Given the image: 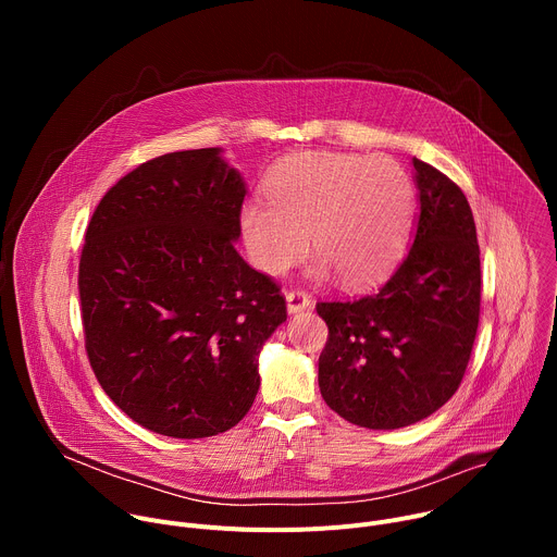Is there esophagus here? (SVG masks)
Returning <instances> with one entry per match:
<instances>
[{
  "mask_svg": "<svg viewBox=\"0 0 557 557\" xmlns=\"http://www.w3.org/2000/svg\"><path fill=\"white\" fill-rule=\"evenodd\" d=\"M310 306H312V299L308 297L306 290L295 288V290L286 293V308H288V312H301V310H306Z\"/></svg>",
  "mask_w": 557,
  "mask_h": 557,
  "instance_id": "obj_1",
  "label": "esophagus"
}]
</instances>
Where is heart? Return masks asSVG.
Segmentation results:
<instances>
[{
	"mask_svg": "<svg viewBox=\"0 0 557 557\" xmlns=\"http://www.w3.org/2000/svg\"><path fill=\"white\" fill-rule=\"evenodd\" d=\"M269 202L247 200L243 240L253 267L284 275L310 245L344 286H368L399 260L414 207L408 172L389 156L301 151L277 163Z\"/></svg>",
	"mask_w": 557,
	"mask_h": 557,
	"instance_id": "1",
	"label": "heart"
}]
</instances>
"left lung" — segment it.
Here are the masks:
<instances>
[{
  "label": "left lung",
  "instance_id": "1",
  "mask_svg": "<svg viewBox=\"0 0 557 557\" xmlns=\"http://www.w3.org/2000/svg\"><path fill=\"white\" fill-rule=\"evenodd\" d=\"M421 213L392 277L359 299L317 301L329 326L320 389L342 419L399 430L458 389L481 320V249L460 187L414 158Z\"/></svg>",
  "mask_w": 557,
  "mask_h": 557
}]
</instances>
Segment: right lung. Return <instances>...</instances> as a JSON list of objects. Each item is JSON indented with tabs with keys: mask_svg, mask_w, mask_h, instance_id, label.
Listing matches in <instances>:
<instances>
[{
	"mask_svg": "<svg viewBox=\"0 0 557 557\" xmlns=\"http://www.w3.org/2000/svg\"><path fill=\"white\" fill-rule=\"evenodd\" d=\"M247 189L218 147L158 156L99 202L78 262L86 352L110 399L172 438L231 430L286 322L280 286L235 251Z\"/></svg>",
	"mask_w": 557,
	"mask_h": 557,
	"instance_id": "add662e5",
	"label": "right lung"
}]
</instances>
